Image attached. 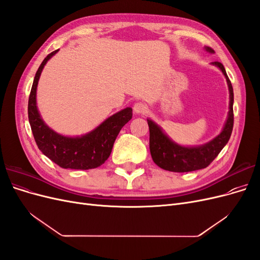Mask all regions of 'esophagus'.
I'll return each mask as SVG.
<instances>
[{
    "label": "esophagus",
    "mask_w": 260,
    "mask_h": 260,
    "mask_svg": "<svg viewBox=\"0 0 260 260\" xmlns=\"http://www.w3.org/2000/svg\"><path fill=\"white\" fill-rule=\"evenodd\" d=\"M133 111L137 114H145L147 112V105L144 103H141V102H138V103L133 105Z\"/></svg>",
    "instance_id": "34e87169"
}]
</instances>
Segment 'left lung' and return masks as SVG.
<instances>
[{
    "instance_id": "8db88e82",
    "label": "left lung",
    "mask_w": 260,
    "mask_h": 260,
    "mask_svg": "<svg viewBox=\"0 0 260 260\" xmlns=\"http://www.w3.org/2000/svg\"><path fill=\"white\" fill-rule=\"evenodd\" d=\"M205 51L211 54L215 53V51L208 46H205ZM211 65L221 70L225 77L228 89H229V113H228L223 129L216 138L205 144L199 146H182L172 141L164 132L160 125L147 118L149 128V151H151L154 162L165 170L188 172L206 168L221 152L231 137L233 129V88L221 62L214 61L211 62Z\"/></svg>"
}]
</instances>
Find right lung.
Returning a JSON list of instances; mask_svg holds the SVG:
<instances>
[{
  "instance_id": "add662e5",
  "label": "right lung",
  "mask_w": 260,
  "mask_h": 260,
  "mask_svg": "<svg viewBox=\"0 0 260 260\" xmlns=\"http://www.w3.org/2000/svg\"><path fill=\"white\" fill-rule=\"evenodd\" d=\"M58 50L44 58L38 68L28 102V118L39 149L65 169L88 170L103 165L112 153L115 140L121 128L132 118V108L121 109L108 117L95 129L78 137L61 136L44 122L37 106V88L44 66Z\"/></svg>"
}]
</instances>
